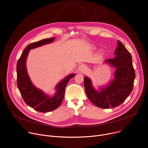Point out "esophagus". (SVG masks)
I'll return each mask as SVG.
<instances>
[{"instance_id":"34e87169","label":"esophagus","mask_w":148,"mask_h":148,"mask_svg":"<svg viewBox=\"0 0 148 148\" xmlns=\"http://www.w3.org/2000/svg\"><path fill=\"white\" fill-rule=\"evenodd\" d=\"M77 70H78L79 71L81 72H86V66L82 64V65H80L79 66V67H78V68H77Z\"/></svg>"}]
</instances>
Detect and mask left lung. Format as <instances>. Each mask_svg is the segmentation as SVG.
Masks as SVG:
<instances>
[{
  "label": "left lung",
  "instance_id": "obj_1",
  "mask_svg": "<svg viewBox=\"0 0 148 148\" xmlns=\"http://www.w3.org/2000/svg\"><path fill=\"white\" fill-rule=\"evenodd\" d=\"M117 45L114 52L116 56L105 61L116 68L114 80L107 87L97 92L93 88L90 79L84 78V89L88 99L100 108H109L120 106L133 90L135 74L132 56L121 41H118Z\"/></svg>",
  "mask_w": 148,
  "mask_h": 148
}]
</instances>
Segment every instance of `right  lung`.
<instances>
[{
  "label": "right lung",
  "instance_id": "add662e5",
  "mask_svg": "<svg viewBox=\"0 0 148 148\" xmlns=\"http://www.w3.org/2000/svg\"><path fill=\"white\" fill-rule=\"evenodd\" d=\"M54 38H47L31 43L27 46L17 63V84L24 102L29 107L42 112H47L56 109L61 104L65 95V87L69 80L75 76L72 74L56 86V93L50 98L36 88L29 79L25 67L26 59L29 49L51 43Z\"/></svg>",
  "mask_w": 148,
  "mask_h": 148
}]
</instances>
